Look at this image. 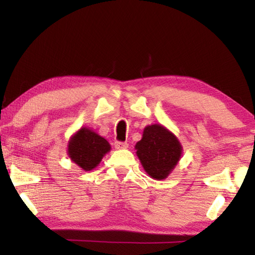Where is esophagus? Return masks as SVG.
<instances>
[{
  "label": "esophagus",
  "mask_w": 255,
  "mask_h": 255,
  "mask_svg": "<svg viewBox=\"0 0 255 255\" xmlns=\"http://www.w3.org/2000/svg\"><path fill=\"white\" fill-rule=\"evenodd\" d=\"M127 147H128L127 143H124V141H115V148L116 149H124V148H127Z\"/></svg>",
  "instance_id": "34e87169"
}]
</instances>
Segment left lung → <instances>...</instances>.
<instances>
[{
  "mask_svg": "<svg viewBox=\"0 0 255 255\" xmlns=\"http://www.w3.org/2000/svg\"><path fill=\"white\" fill-rule=\"evenodd\" d=\"M135 149L146 173L158 181L169 176L183 152L178 137L161 124L146 126Z\"/></svg>",
  "mask_w": 255,
  "mask_h": 255,
  "instance_id": "obj_1",
  "label": "left lung"
}]
</instances>
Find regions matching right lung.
<instances>
[{
    "label": "right lung",
    "instance_id": "right-lung-1",
    "mask_svg": "<svg viewBox=\"0 0 255 255\" xmlns=\"http://www.w3.org/2000/svg\"><path fill=\"white\" fill-rule=\"evenodd\" d=\"M110 149L109 141L88 127L73 133L67 144L68 157L84 171L96 169Z\"/></svg>",
    "mask_w": 255,
    "mask_h": 255
}]
</instances>
